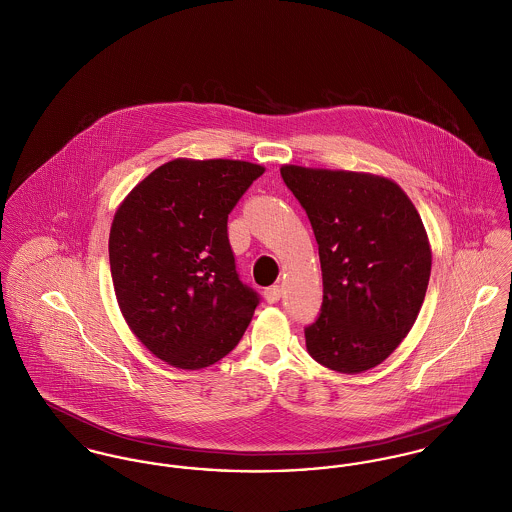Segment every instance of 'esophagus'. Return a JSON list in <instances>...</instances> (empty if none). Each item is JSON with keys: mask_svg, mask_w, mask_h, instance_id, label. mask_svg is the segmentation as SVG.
Returning <instances> with one entry per match:
<instances>
[{"mask_svg": "<svg viewBox=\"0 0 512 512\" xmlns=\"http://www.w3.org/2000/svg\"><path fill=\"white\" fill-rule=\"evenodd\" d=\"M280 296H282V288H280V286H269V288L265 290V300H267L269 304H276V302L280 300Z\"/></svg>", "mask_w": 512, "mask_h": 512, "instance_id": "obj_1", "label": "esophagus"}]
</instances>
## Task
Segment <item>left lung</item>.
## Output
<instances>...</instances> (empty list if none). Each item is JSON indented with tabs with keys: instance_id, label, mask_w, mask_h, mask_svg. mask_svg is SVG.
Listing matches in <instances>:
<instances>
[{
	"instance_id": "obj_1",
	"label": "left lung",
	"mask_w": 512,
	"mask_h": 512,
	"mask_svg": "<svg viewBox=\"0 0 512 512\" xmlns=\"http://www.w3.org/2000/svg\"><path fill=\"white\" fill-rule=\"evenodd\" d=\"M319 245L321 314L306 327L312 358L341 374L382 364L423 306L433 253L423 220L388 177L282 165Z\"/></svg>"
}]
</instances>
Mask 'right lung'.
<instances>
[{"mask_svg": "<svg viewBox=\"0 0 512 512\" xmlns=\"http://www.w3.org/2000/svg\"><path fill=\"white\" fill-rule=\"evenodd\" d=\"M263 165L177 158L140 181L109 234L118 308L163 362L206 368L236 349L259 304L236 271L228 214Z\"/></svg>", "mask_w": 512, "mask_h": 512, "instance_id": "obj_1", "label": "right lung"}]
</instances>
